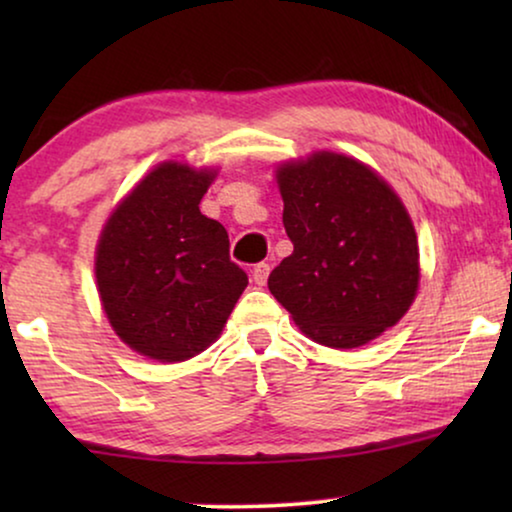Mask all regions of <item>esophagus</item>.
I'll list each match as a JSON object with an SVG mask.
<instances>
[{
    "label": "esophagus",
    "instance_id": "obj_1",
    "mask_svg": "<svg viewBox=\"0 0 512 512\" xmlns=\"http://www.w3.org/2000/svg\"><path fill=\"white\" fill-rule=\"evenodd\" d=\"M268 275H270V263H256L254 265V272H251V277H254V282L258 286H263L265 282H268Z\"/></svg>",
    "mask_w": 512,
    "mask_h": 512
}]
</instances>
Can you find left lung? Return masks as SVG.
Listing matches in <instances>:
<instances>
[{
    "label": "left lung",
    "instance_id": "1",
    "mask_svg": "<svg viewBox=\"0 0 512 512\" xmlns=\"http://www.w3.org/2000/svg\"><path fill=\"white\" fill-rule=\"evenodd\" d=\"M293 242L268 289L314 342L366 345L408 312L419 251L403 202L359 160L314 153L277 170Z\"/></svg>",
    "mask_w": 512,
    "mask_h": 512
}]
</instances>
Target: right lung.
<instances>
[{"instance_id":"obj_1","label":"right lung","mask_w":512,"mask_h":512,"mask_svg":"<svg viewBox=\"0 0 512 512\" xmlns=\"http://www.w3.org/2000/svg\"><path fill=\"white\" fill-rule=\"evenodd\" d=\"M214 172L163 163L114 209L95 277L109 324L156 361H186L219 338L249 277L219 221L200 212Z\"/></svg>"}]
</instances>
